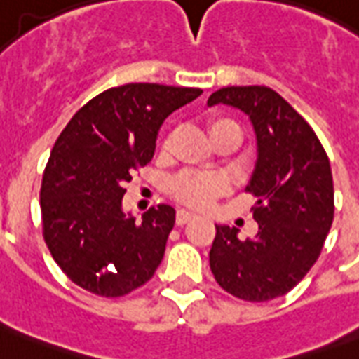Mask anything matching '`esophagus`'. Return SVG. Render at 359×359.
Segmentation results:
<instances>
[{"label":"esophagus","mask_w":359,"mask_h":359,"mask_svg":"<svg viewBox=\"0 0 359 359\" xmlns=\"http://www.w3.org/2000/svg\"><path fill=\"white\" fill-rule=\"evenodd\" d=\"M191 219H196V214L190 212V210H184V208H180L179 212H177V224L179 225H184Z\"/></svg>","instance_id":"esophagus-1"}]
</instances>
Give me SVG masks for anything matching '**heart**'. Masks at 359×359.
Segmentation results:
<instances>
[{"mask_svg": "<svg viewBox=\"0 0 359 359\" xmlns=\"http://www.w3.org/2000/svg\"><path fill=\"white\" fill-rule=\"evenodd\" d=\"M229 123V121H214L210 124V132L216 130L219 124ZM225 190V180L216 175H201V173H180L171 182V191L179 201L190 205V207H208L216 197Z\"/></svg>", "mask_w": 359, "mask_h": 359, "instance_id": "b5f03b06", "label": "heart"}]
</instances>
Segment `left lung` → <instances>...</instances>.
<instances>
[{
    "label": "left lung",
    "instance_id": "1",
    "mask_svg": "<svg viewBox=\"0 0 359 359\" xmlns=\"http://www.w3.org/2000/svg\"><path fill=\"white\" fill-rule=\"evenodd\" d=\"M208 106L225 104L250 117L257 162L245 190L257 197L259 231L216 225L210 270L218 285L245 302L287 294L317 262L334 222V179L317 134L283 97L264 86L224 87Z\"/></svg>",
    "mask_w": 359,
    "mask_h": 359
}]
</instances>
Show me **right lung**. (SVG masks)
<instances>
[{"label":"right lung","mask_w":359,"mask_h":359,"mask_svg":"<svg viewBox=\"0 0 359 359\" xmlns=\"http://www.w3.org/2000/svg\"><path fill=\"white\" fill-rule=\"evenodd\" d=\"M201 89L126 83L91 98L52 149L41 188L48 250L70 281L117 298L145 285L163 259L175 208L141 219L123 210L124 182L151 162L158 130Z\"/></svg>","instance_id":"1"}]
</instances>
